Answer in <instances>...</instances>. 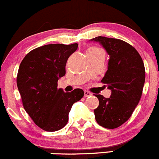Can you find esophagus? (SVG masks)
<instances>
[{
	"label": "esophagus",
	"mask_w": 159,
	"mask_h": 159,
	"mask_svg": "<svg viewBox=\"0 0 159 159\" xmlns=\"http://www.w3.org/2000/svg\"><path fill=\"white\" fill-rule=\"evenodd\" d=\"M84 96H85V97H88V96H92V93H89V91H84Z\"/></svg>",
	"instance_id": "obj_1"
}]
</instances>
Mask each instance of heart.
Masks as SVG:
<instances>
[{"label": "heart", "instance_id": "obj_1", "mask_svg": "<svg viewBox=\"0 0 159 159\" xmlns=\"http://www.w3.org/2000/svg\"><path fill=\"white\" fill-rule=\"evenodd\" d=\"M93 49H95V48H93Z\"/></svg>", "mask_w": 159, "mask_h": 159}]
</instances>
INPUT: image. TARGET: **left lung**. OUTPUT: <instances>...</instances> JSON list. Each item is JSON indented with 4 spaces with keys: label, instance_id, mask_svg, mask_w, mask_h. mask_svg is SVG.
Segmentation results:
<instances>
[{
    "label": "left lung",
    "instance_id": "obj_1",
    "mask_svg": "<svg viewBox=\"0 0 159 159\" xmlns=\"http://www.w3.org/2000/svg\"><path fill=\"white\" fill-rule=\"evenodd\" d=\"M89 41L101 44L110 56L101 81L111 95L109 98L96 95L100 103L94 110L95 118L104 128H118L131 117L140 101L145 81L144 64L136 48L125 41L101 36Z\"/></svg>",
    "mask_w": 159,
    "mask_h": 159
}]
</instances>
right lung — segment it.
Masks as SVG:
<instances>
[{"label": "right lung", "instance_id": "right-lung-1", "mask_svg": "<svg viewBox=\"0 0 159 159\" xmlns=\"http://www.w3.org/2000/svg\"><path fill=\"white\" fill-rule=\"evenodd\" d=\"M78 47L77 43L46 44L30 52L20 63L16 81L23 107L45 131L63 129L72 105L84 96L81 89L64 93L57 88L58 80L66 75L68 58Z\"/></svg>", "mask_w": 159, "mask_h": 159}]
</instances>
